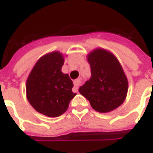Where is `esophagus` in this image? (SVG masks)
Here are the masks:
<instances>
[{
  "mask_svg": "<svg viewBox=\"0 0 153 153\" xmlns=\"http://www.w3.org/2000/svg\"><path fill=\"white\" fill-rule=\"evenodd\" d=\"M81 85V80L80 79H77V80H74V88L76 89V91H78L79 89V86Z\"/></svg>",
  "mask_w": 153,
  "mask_h": 153,
  "instance_id": "esophagus-1",
  "label": "esophagus"
}]
</instances>
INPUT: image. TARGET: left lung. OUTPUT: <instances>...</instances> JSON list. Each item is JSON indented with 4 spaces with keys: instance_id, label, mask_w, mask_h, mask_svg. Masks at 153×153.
Segmentation results:
<instances>
[{
    "instance_id": "left-lung-1",
    "label": "left lung",
    "mask_w": 153,
    "mask_h": 153,
    "mask_svg": "<svg viewBox=\"0 0 153 153\" xmlns=\"http://www.w3.org/2000/svg\"><path fill=\"white\" fill-rule=\"evenodd\" d=\"M91 77L79 87L93 109L106 113L115 110L125 100L128 82L118 59L109 51L96 49L87 55Z\"/></svg>"
}]
</instances>
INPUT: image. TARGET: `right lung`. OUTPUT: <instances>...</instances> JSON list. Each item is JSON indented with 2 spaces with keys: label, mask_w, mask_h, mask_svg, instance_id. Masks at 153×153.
<instances>
[{
  "label": "right lung",
  "mask_w": 153,
  "mask_h": 153,
  "mask_svg": "<svg viewBox=\"0 0 153 153\" xmlns=\"http://www.w3.org/2000/svg\"><path fill=\"white\" fill-rule=\"evenodd\" d=\"M63 64V56L58 51L47 53L36 62L26 81L29 102L49 117L62 115L76 95L72 92V80L62 72Z\"/></svg>",
  "instance_id": "add662e5"
}]
</instances>
